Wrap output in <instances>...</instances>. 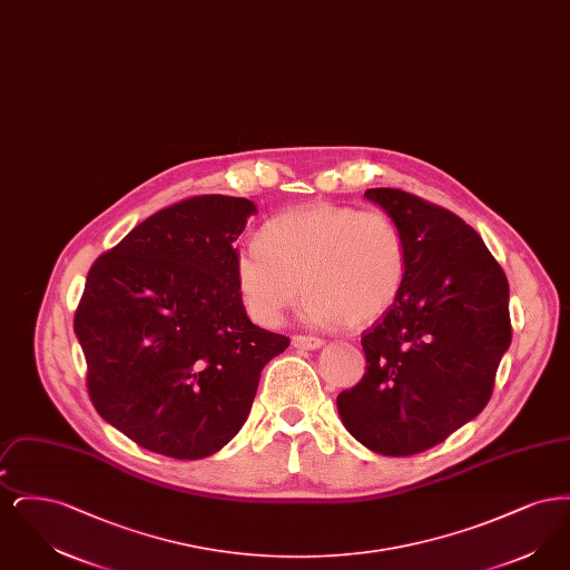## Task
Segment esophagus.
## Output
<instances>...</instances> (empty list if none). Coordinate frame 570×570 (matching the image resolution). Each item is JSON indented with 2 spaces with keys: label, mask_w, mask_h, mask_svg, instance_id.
<instances>
[{
  "label": "esophagus",
  "mask_w": 570,
  "mask_h": 570,
  "mask_svg": "<svg viewBox=\"0 0 570 570\" xmlns=\"http://www.w3.org/2000/svg\"><path fill=\"white\" fill-rule=\"evenodd\" d=\"M293 346L303 348V351H316L323 346V340L312 337V335H293Z\"/></svg>",
  "instance_id": "34e87169"
}]
</instances>
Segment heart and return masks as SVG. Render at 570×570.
Wrapping results in <instances>:
<instances>
[{
	"label": "heart",
	"mask_w": 570,
	"mask_h": 570,
	"mask_svg": "<svg viewBox=\"0 0 570 570\" xmlns=\"http://www.w3.org/2000/svg\"><path fill=\"white\" fill-rule=\"evenodd\" d=\"M406 267V242L389 214L314 203L272 217L258 242L239 249L235 275L261 325L282 321L301 284L305 321L363 326L393 305Z\"/></svg>",
	"instance_id": "1"
}]
</instances>
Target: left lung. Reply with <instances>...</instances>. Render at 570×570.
I'll return each instance as SVG.
<instances>
[{
  "instance_id": "8db88e82",
  "label": "left lung",
  "mask_w": 570,
  "mask_h": 570,
  "mask_svg": "<svg viewBox=\"0 0 570 570\" xmlns=\"http://www.w3.org/2000/svg\"><path fill=\"white\" fill-rule=\"evenodd\" d=\"M400 226L406 279L361 333L365 374L337 395L346 430L389 458L423 453L488 406L511 344L509 282L460 216L397 188L365 191Z\"/></svg>"
}]
</instances>
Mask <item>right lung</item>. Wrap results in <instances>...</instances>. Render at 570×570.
I'll return each mask as SVG.
<instances>
[{"label":"right lung","instance_id":"obj_1","mask_svg":"<svg viewBox=\"0 0 570 570\" xmlns=\"http://www.w3.org/2000/svg\"><path fill=\"white\" fill-rule=\"evenodd\" d=\"M247 198L203 194L140 222L87 273L75 333L98 414L175 460L244 428L263 367L291 344L254 325L237 286Z\"/></svg>","mask_w":570,"mask_h":570}]
</instances>
